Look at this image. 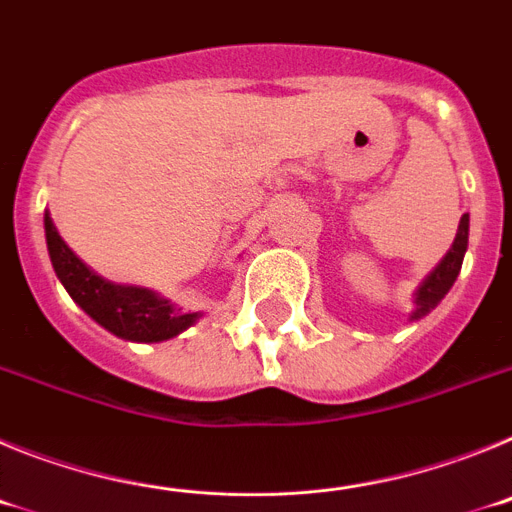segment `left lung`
Returning <instances> with one entry per match:
<instances>
[{
  "label": "left lung",
  "mask_w": 512,
  "mask_h": 512,
  "mask_svg": "<svg viewBox=\"0 0 512 512\" xmlns=\"http://www.w3.org/2000/svg\"><path fill=\"white\" fill-rule=\"evenodd\" d=\"M467 243H469V215H461L459 230H456L454 246L451 251L443 256L441 264L433 269V274L420 284V289L415 292V312L413 318H420L428 310L438 305V302L446 297L451 287H454L456 277H459L461 271V261H464V253H467Z\"/></svg>",
  "instance_id": "obj_1"
}]
</instances>
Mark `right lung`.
Wrapping results in <instances>:
<instances>
[{
  "mask_svg": "<svg viewBox=\"0 0 512 512\" xmlns=\"http://www.w3.org/2000/svg\"><path fill=\"white\" fill-rule=\"evenodd\" d=\"M45 241H48L56 277L61 279L71 300L115 336L140 343L166 341V338L179 336L197 320V312L179 315L169 302L148 289L122 287V284L104 282L102 277H97L61 241L48 212H45Z\"/></svg>",
  "mask_w": 512,
  "mask_h": 512,
  "instance_id": "add662e5",
  "label": "right lung"
}]
</instances>
